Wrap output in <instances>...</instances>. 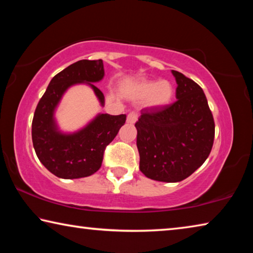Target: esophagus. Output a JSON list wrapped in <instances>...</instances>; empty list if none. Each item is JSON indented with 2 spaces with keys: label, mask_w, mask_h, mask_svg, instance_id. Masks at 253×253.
I'll list each match as a JSON object with an SVG mask.
<instances>
[{
  "label": "esophagus",
  "mask_w": 253,
  "mask_h": 253,
  "mask_svg": "<svg viewBox=\"0 0 253 253\" xmlns=\"http://www.w3.org/2000/svg\"><path fill=\"white\" fill-rule=\"evenodd\" d=\"M137 118H138V114H137L136 111H130V113L127 115V123L134 124V123H136Z\"/></svg>",
  "instance_id": "1"
}]
</instances>
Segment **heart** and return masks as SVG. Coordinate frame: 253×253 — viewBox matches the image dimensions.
I'll list each match as a JSON object with an SVG mask.
<instances>
[{"instance_id":"heart-1","label":"heart","mask_w":253,"mask_h":253,"mask_svg":"<svg viewBox=\"0 0 253 253\" xmlns=\"http://www.w3.org/2000/svg\"><path fill=\"white\" fill-rule=\"evenodd\" d=\"M138 96L143 99H149L154 106L168 105L172 100L174 88L169 81H143L137 88Z\"/></svg>"}]
</instances>
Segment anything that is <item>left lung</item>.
<instances>
[{
  "mask_svg": "<svg viewBox=\"0 0 253 253\" xmlns=\"http://www.w3.org/2000/svg\"><path fill=\"white\" fill-rule=\"evenodd\" d=\"M177 100L156 109H143L137 128L139 169L148 178L179 182L209 157L215 125L203 89L173 70Z\"/></svg>",
  "mask_w": 253,
  "mask_h": 253,
  "instance_id": "obj_1",
  "label": "left lung"
}]
</instances>
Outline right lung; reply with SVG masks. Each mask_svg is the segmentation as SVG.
Returning a JSON list of instances; mask_svg holds the SVG:
<instances>
[{
  "instance_id": "obj_1",
  "label": "right lung",
  "mask_w": 253,
  "mask_h": 253,
  "mask_svg": "<svg viewBox=\"0 0 253 253\" xmlns=\"http://www.w3.org/2000/svg\"><path fill=\"white\" fill-rule=\"evenodd\" d=\"M105 75L102 60H80L51 79L38 104L32 121V142L44 168L60 178L89 176L100 169L106 147L113 142L126 122V115L100 114L84 129L61 134L53 121V111L68 88L87 83L104 105L105 98L96 85Z\"/></svg>"
}]
</instances>
